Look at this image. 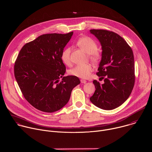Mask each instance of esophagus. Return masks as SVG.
<instances>
[{"mask_svg":"<svg viewBox=\"0 0 152 152\" xmlns=\"http://www.w3.org/2000/svg\"><path fill=\"white\" fill-rule=\"evenodd\" d=\"M81 83H83V84H86L87 83V81L86 80H81Z\"/></svg>","mask_w":152,"mask_h":152,"instance_id":"34e87169","label":"esophagus"}]
</instances>
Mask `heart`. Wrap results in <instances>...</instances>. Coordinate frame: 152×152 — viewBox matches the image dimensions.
<instances>
[{
    "label": "heart",
    "instance_id": "heart-1",
    "mask_svg": "<svg viewBox=\"0 0 152 152\" xmlns=\"http://www.w3.org/2000/svg\"><path fill=\"white\" fill-rule=\"evenodd\" d=\"M77 46L88 55L91 61L96 63L100 59V54L96 51L98 45L96 42L91 38L83 37L80 38L77 42ZM71 52L69 47L65 48L61 53V60L62 62L68 65L71 63ZM93 71V67L89 64L83 65H77L69 70V75L81 78H87L89 77L91 72Z\"/></svg>",
    "mask_w": 152,
    "mask_h": 152
}]
</instances>
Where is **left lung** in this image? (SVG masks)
<instances>
[{
	"instance_id": "1",
	"label": "left lung",
	"mask_w": 152,
	"mask_h": 152,
	"mask_svg": "<svg viewBox=\"0 0 152 152\" xmlns=\"http://www.w3.org/2000/svg\"><path fill=\"white\" fill-rule=\"evenodd\" d=\"M102 46V58L96 75L104 79L101 84L94 80L95 92L90 98L95 105L111 110L124 104L130 96L135 83L133 51L118 34L102 29H91Z\"/></svg>"
}]
</instances>
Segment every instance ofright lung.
<instances>
[{
	"label": "right lung",
	"instance_id": "obj_1",
	"mask_svg": "<svg viewBox=\"0 0 152 152\" xmlns=\"http://www.w3.org/2000/svg\"><path fill=\"white\" fill-rule=\"evenodd\" d=\"M72 35L73 32L41 35L26 44L15 60L14 75L24 98L41 111L53 113L63 108L80 83L77 77H64L66 67L61 53Z\"/></svg>",
	"mask_w": 152,
	"mask_h": 152
}]
</instances>
